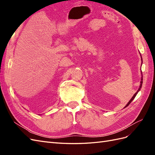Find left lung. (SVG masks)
<instances>
[{
	"mask_svg": "<svg viewBox=\"0 0 155 155\" xmlns=\"http://www.w3.org/2000/svg\"><path fill=\"white\" fill-rule=\"evenodd\" d=\"M142 83H143V76H142V79H141V81H140V88H138V91L137 92H136L135 94H134V96L132 97V98H131V99H130V100L129 101V103H128V104H127L126 105V106H125V107H127L130 104V103H131V101H132L133 100H134V98L136 97V96H137V93L140 91V88H142Z\"/></svg>",
	"mask_w": 155,
	"mask_h": 155,
	"instance_id": "left-lung-1",
	"label": "left lung"
}]
</instances>
